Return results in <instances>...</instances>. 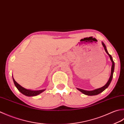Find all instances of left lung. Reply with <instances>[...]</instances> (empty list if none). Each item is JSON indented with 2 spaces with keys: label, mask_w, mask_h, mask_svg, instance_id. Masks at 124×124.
I'll return each instance as SVG.
<instances>
[{
  "label": "left lung",
  "mask_w": 124,
  "mask_h": 124,
  "mask_svg": "<svg viewBox=\"0 0 124 124\" xmlns=\"http://www.w3.org/2000/svg\"><path fill=\"white\" fill-rule=\"evenodd\" d=\"M102 45L103 46V47H104V50H105V52H107V54L108 55V56H109L111 61L112 64V67H111V75H110V77L109 79H108V81L104 85V86L102 87H101V88H98V89H96L95 90L89 91V90H83V89H80V88H77V89L78 90H79L80 92H81L82 93H83V94L86 95H88V96L97 95L98 94H100L101 93L103 92V91L107 89V88L108 87V85H110V83H111V81H112V78H113V72H114V69H115V62H113V59H112V57L111 55L108 53V52L107 51V47H106L105 45L104 44V43H103V42H102Z\"/></svg>",
  "instance_id": "obj_1"
}]
</instances>
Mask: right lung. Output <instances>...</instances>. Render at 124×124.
Instances as JSON below:
<instances>
[{
	"label": "right lung",
	"instance_id": "1",
	"mask_svg": "<svg viewBox=\"0 0 124 124\" xmlns=\"http://www.w3.org/2000/svg\"><path fill=\"white\" fill-rule=\"evenodd\" d=\"M13 80L15 85L16 87V88L20 92H21L22 94L27 96H37L43 92L45 90V89H42L39 90H32L30 89H27L26 88L22 87L21 85H20L19 83H17L16 81H15L13 77Z\"/></svg>",
	"mask_w": 124,
	"mask_h": 124
}]
</instances>
